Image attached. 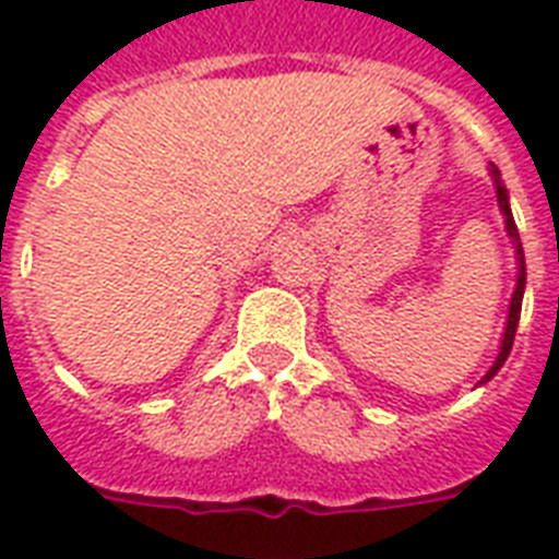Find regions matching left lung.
I'll return each mask as SVG.
<instances>
[{
	"label": "left lung",
	"mask_w": 559,
	"mask_h": 559,
	"mask_svg": "<svg viewBox=\"0 0 559 559\" xmlns=\"http://www.w3.org/2000/svg\"><path fill=\"white\" fill-rule=\"evenodd\" d=\"M493 168V177H496V197H499V205L504 211V226H508V235L516 240V254H520V278H516V289H513V298H511V313H508V328H504V340H502V350H499V357H496L493 368L481 377V382H487L493 377L499 368L504 366V359L511 354L513 348V336H516V324H520V313H522V293H525V254H522V243H520V235H516V223H513V214H511V205H508V191L504 186L499 182V168Z\"/></svg>",
	"instance_id": "1"
}]
</instances>
